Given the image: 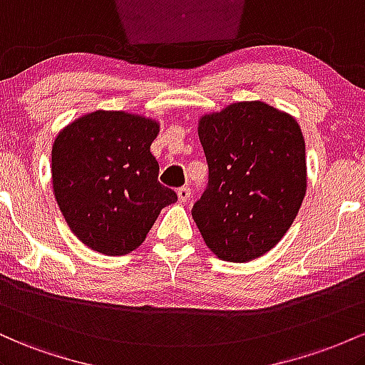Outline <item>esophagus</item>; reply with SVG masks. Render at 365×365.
Returning a JSON list of instances; mask_svg holds the SVG:
<instances>
[{
    "mask_svg": "<svg viewBox=\"0 0 365 365\" xmlns=\"http://www.w3.org/2000/svg\"><path fill=\"white\" fill-rule=\"evenodd\" d=\"M190 196H191V190L187 186H182L178 190L179 202H187V200H190Z\"/></svg>",
    "mask_w": 365,
    "mask_h": 365,
    "instance_id": "obj_1",
    "label": "esophagus"
}]
</instances>
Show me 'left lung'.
<instances>
[{
  "label": "left lung",
  "instance_id": "8db88e82",
  "mask_svg": "<svg viewBox=\"0 0 365 365\" xmlns=\"http://www.w3.org/2000/svg\"><path fill=\"white\" fill-rule=\"evenodd\" d=\"M198 136L208 187L191 215L220 260L267 253L292 227L307 191L305 139L297 118L265 101L205 113Z\"/></svg>",
  "mask_w": 365,
  "mask_h": 365
}]
</instances>
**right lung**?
Returning <instances> with one entry per match:
<instances>
[{
    "mask_svg": "<svg viewBox=\"0 0 365 365\" xmlns=\"http://www.w3.org/2000/svg\"><path fill=\"white\" fill-rule=\"evenodd\" d=\"M155 118L94 110L65 125L51 150L53 193L68 227L94 252L117 257L145 241L178 195L158 182Z\"/></svg>",
    "mask_w": 365,
    "mask_h": 365,
    "instance_id": "add662e5",
    "label": "right lung"
}]
</instances>
